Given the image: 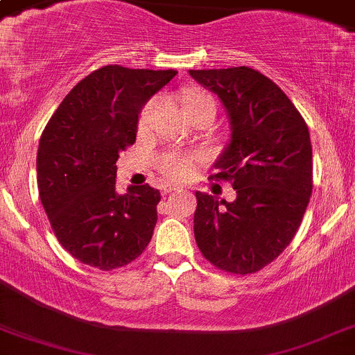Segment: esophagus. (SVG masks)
<instances>
[{
	"label": "esophagus",
	"mask_w": 355,
	"mask_h": 355,
	"mask_svg": "<svg viewBox=\"0 0 355 355\" xmlns=\"http://www.w3.org/2000/svg\"><path fill=\"white\" fill-rule=\"evenodd\" d=\"M175 190H180V187L173 185V184H165L162 187L163 193H171V192H175Z\"/></svg>",
	"instance_id": "34e87169"
}]
</instances>
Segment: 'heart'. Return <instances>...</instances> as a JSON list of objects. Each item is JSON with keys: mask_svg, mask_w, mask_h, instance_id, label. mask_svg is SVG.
Returning a JSON list of instances; mask_svg holds the SVG:
<instances>
[{"mask_svg": "<svg viewBox=\"0 0 355 355\" xmlns=\"http://www.w3.org/2000/svg\"><path fill=\"white\" fill-rule=\"evenodd\" d=\"M205 106L216 109L212 97L204 94V92H190V94H187L184 99H182V107H184V111H193V109L205 107ZM150 111H151V104H148V106L143 109L141 116H139V126H145L148 116H150ZM196 162H197L196 155L173 153V151H171V153H165L162 158H159V168H162V171L166 175V177L175 178V180H180V178H187L192 175Z\"/></svg>", "mask_w": 355, "mask_h": 355, "instance_id": "obj_1", "label": "heart"}]
</instances>
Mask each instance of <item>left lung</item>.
I'll return each instance as SVG.
<instances>
[{
  "mask_svg": "<svg viewBox=\"0 0 355 355\" xmlns=\"http://www.w3.org/2000/svg\"><path fill=\"white\" fill-rule=\"evenodd\" d=\"M220 99L231 139L214 166L232 180L227 202L196 192L197 246L219 270L248 275L278 258L297 234L311 196L309 126L271 79L249 67L189 70Z\"/></svg>",
  "mask_w": 355,
  "mask_h": 355,
  "instance_id": "obj_1",
  "label": "left lung"
}]
</instances>
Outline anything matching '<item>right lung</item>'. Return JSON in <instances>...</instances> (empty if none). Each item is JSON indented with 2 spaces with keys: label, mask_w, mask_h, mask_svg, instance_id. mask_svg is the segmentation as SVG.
<instances>
[{
  "label": "right lung",
  "mask_w": 355,
  "mask_h": 355,
  "mask_svg": "<svg viewBox=\"0 0 355 355\" xmlns=\"http://www.w3.org/2000/svg\"><path fill=\"white\" fill-rule=\"evenodd\" d=\"M177 70L106 65L65 96L42 133L37 153L40 200L58 243L103 271L145 251L157 224L159 192L116 190L119 151L133 145L139 112Z\"/></svg>",
  "instance_id": "add662e5"
}]
</instances>
